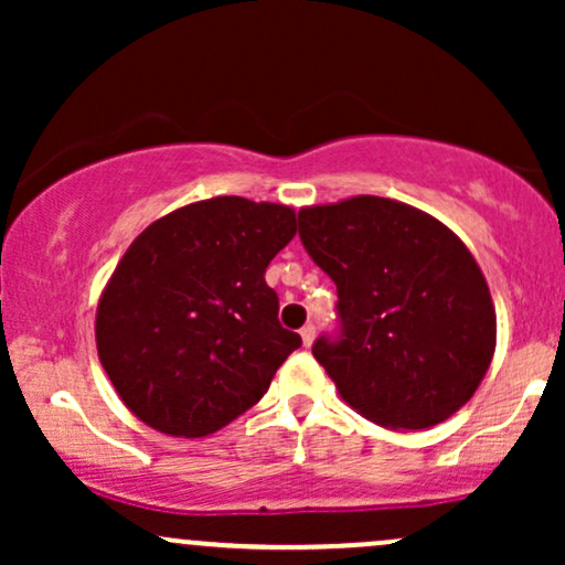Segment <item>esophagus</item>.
I'll return each mask as SVG.
<instances>
[{
	"instance_id": "obj_1",
	"label": "esophagus",
	"mask_w": 565,
	"mask_h": 565,
	"mask_svg": "<svg viewBox=\"0 0 565 565\" xmlns=\"http://www.w3.org/2000/svg\"><path fill=\"white\" fill-rule=\"evenodd\" d=\"M300 337H302V345L305 348L313 345V340H316V327H313V323H305V327L300 329Z\"/></svg>"
}]
</instances>
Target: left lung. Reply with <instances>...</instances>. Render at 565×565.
Returning <instances> with one entry per match:
<instances>
[{
    "instance_id": "1",
    "label": "left lung",
    "mask_w": 565,
    "mask_h": 565,
    "mask_svg": "<svg viewBox=\"0 0 565 565\" xmlns=\"http://www.w3.org/2000/svg\"><path fill=\"white\" fill-rule=\"evenodd\" d=\"M297 220L337 284L340 337H319L313 355L342 401L391 430H425L468 404L494 355L497 313L462 238L382 196L305 206Z\"/></svg>"
}]
</instances>
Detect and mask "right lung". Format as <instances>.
<instances>
[{
    "instance_id": "obj_1",
    "label": "right lung",
    "mask_w": 565,
    "mask_h": 565,
    "mask_svg": "<svg viewBox=\"0 0 565 565\" xmlns=\"http://www.w3.org/2000/svg\"><path fill=\"white\" fill-rule=\"evenodd\" d=\"M295 210L215 196L159 217L129 244L97 302L108 380L140 423L201 438L255 406L300 334L278 323L265 268Z\"/></svg>"
}]
</instances>
